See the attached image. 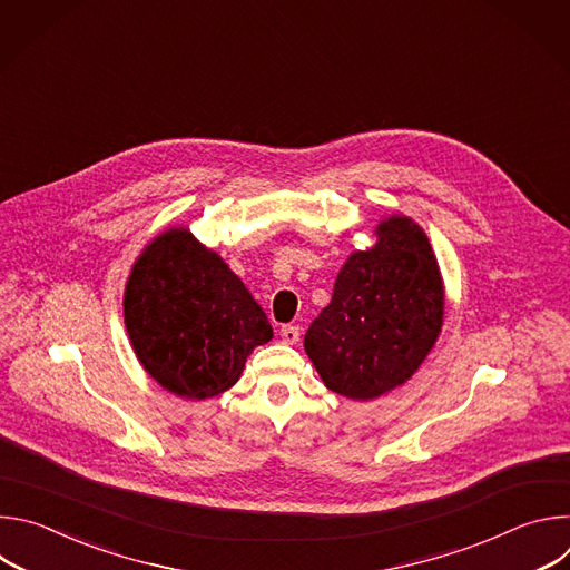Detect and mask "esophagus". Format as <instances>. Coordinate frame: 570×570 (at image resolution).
<instances>
[{
    "instance_id": "34e87169",
    "label": "esophagus",
    "mask_w": 570,
    "mask_h": 570,
    "mask_svg": "<svg viewBox=\"0 0 570 570\" xmlns=\"http://www.w3.org/2000/svg\"><path fill=\"white\" fill-rule=\"evenodd\" d=\"M279 336L286 345H297L299 341V327H293V324H284V327L279 330Z\"/></svg>"
}]
</instances>
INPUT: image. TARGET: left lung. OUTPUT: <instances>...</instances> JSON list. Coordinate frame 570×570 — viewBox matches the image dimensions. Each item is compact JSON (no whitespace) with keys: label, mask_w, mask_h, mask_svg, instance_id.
<instances>
[{"label":"left lung","mask_w":570,"mask_h":570,"mask_svg":"<svg viewBox=\"0 0 570 570\" xmlns=\"http://www.w3.org/2000/svg\"><path fill=\"white\" fill-rule=\"evenodd\" d=\"M444 297L426 232L411 216L390 214L374 227V246L343 264L304 352L332 392L379 399L409 381L435 347Z\"/></svg>","instance_id":"obj_1"}]
</instances>
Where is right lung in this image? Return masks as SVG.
Returning a JSON list of instances; mask_svg holds the SVG:
<instances>
[{"label":"right lung","mask_w":570,"mask_h":570,"mask_svg":"<svg viewBox=\"0 0 570 570\" xmlns=\"http://www.w3.org/2000/svg\"><path fill=\"white\" fill-rule=\"evenodd\" d=\"M124 322L146 374L189 401L232 387L255 347L273 338L264 308L189 227L148 240L124 291Z\"/></svg>","instance_id":"right-lung-1"}]
</instances>
